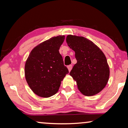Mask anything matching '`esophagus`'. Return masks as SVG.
Masks as SVG:
<instances>
[{"label": "esophagus", "instance_id": "esophagus-1", "mask_svg": "<svg viewBox=\"0 0 128 128\" xmlns=\"http://www.w3.org/2000/svg\"><path fill=\"white\" fill-rule=\"evenodd\" d=\"M67 68L68 69V71H71V70H72V65H69V66H67Z\"/></svg>", "mask_w": 128, "mask_h": 128}]
</instances>
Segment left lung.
Returning a JSON list of instances; mask_svg holds the SVG:
<instances>
[{
  "label": "left lung",
  "instance_id": "obj_1",
  "mask_svg": "<svg viewBox=\"0 0 128 128\" xmlns=\"http://www.w3.org/2000/svg\"><path fill=\"white\" fill-rule=\"evenodd\" d=\"M66 42L75 51L77 60L70 75L76 80L83 94L90 96L98 94L107 84L110 76L105 55L96 44L84 37L70 35Z\"/></svg>",
  "mask_w": 128,
  "mask_h": 128
}]
</instances>
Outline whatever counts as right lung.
Here are the masks:
<instances>
[{
    "mask_svg": "<svg viewBox=\"0 0 128 128\" xmlns=\"http://www.w3.org/2000/svg\"><path fill=\"white\" fill-rule=\"evenodd\" d=\"M63 35L53 37L32 50L25 66L26 80L38 96L48 98L58 90L61 82L69 73L59 53Z\"/></svg>",
    "mask_w": 128,
    "mask_h": 128,
    "instance_id": "right-lung-1",
    "label": "right lung"
}]
</instances>
